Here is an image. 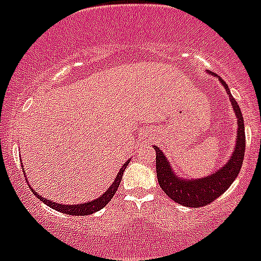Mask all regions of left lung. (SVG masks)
Returning a JSON list of instances; mask_svg holds the SVG:
<instances>
[{"label":"left lung","mask_w":261,"mask_h":261,"mask_svg":"<svg viewBox=\"0 0 261 261\" xmlns=\"http://www.w3.org/2000/svg\"><path fill=\"white\" fill-rule=\"evenodd\" d=\"M212 75L217 77V74ZM221 85L225 87L226 93L229 95L231 107L234 110L235 117H237V124H238V136L235 141V147L232 150L231 156L222 167L204 177H197V179H187L184 176H179L174 171L172 166L167 161V156L163 154L162 150H159L158 146H154L156 153L155 166H156V176H158V183L161 186L166 195L171 200H174L177 204L188 206V208H200L205 205L211 204L216 199H218L226 190L232 184V181L237 179L239 171H241L242 165H243L244 149H246V135H244V120L242 116L241 108L238 103L232 98L230 93L229 86L226 85L221 77H218Z\"/></svg>","instance_id":"obj_1"}]
</instances>
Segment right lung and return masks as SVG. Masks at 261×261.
I'll return each instance as SVG.
<instances>
[{
	"label": "right lung",
	"instance_id": "add662e5",
	"mask_svg": "<svg viewBox=\"0 0 261 261\" xmlns=\"http://www.w3.org/2000/svg\"><path fill=\"white\" fill-rule=\"evenodd\" d=\"M129 162H130V159H128V161H126V162L121 166V168H120L119 172H117L116 177H115L114 183L111 184V187H108V190L106 191L102 196H99L98 199H94V200H91V201L84 202V204H75V205L60 204V202H55V201H52V200L45 199V197H43V196H39V193L36 192V191L34 190L31 186H30V188H31L32 193H34L35 196H38L39 199H40V201H43L45 205H48L49 208L55 209V211L69 214V216H87V214H93V213H95V212L103 209L106 205L111 201V199L114 197V195L116 193L117 188H119L120 181H121V177H123V174H124V171H125V168H126V166H128ZM23 172H26V171H23Z\"/></svg>",
	"mask_w": 261,
	"mask_h": 261
}]
</instances>
